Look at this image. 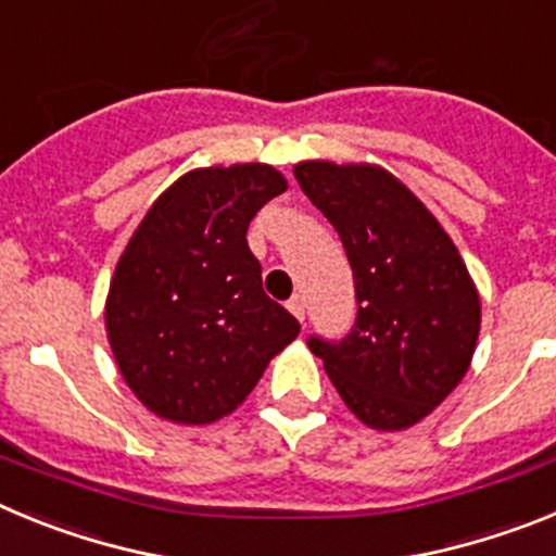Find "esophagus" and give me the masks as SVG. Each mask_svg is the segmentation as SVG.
Segmentation results:
<instances>
[{"label": "esophagus", "instance_id": "esophagus-1", "mask_svg": "<svg viewBox=\"0 0 556 556\" xmlns=\"http://www.w3.org/2000/svg\"><path fill=\"white\" fill-rule=\"evenodd\" d=\"M287 308L289 312L294 314V317H298V320H306V301H303V294H292V298H289L287 301Z\"/></svg>", "mask_w": 556, "mask_h": 556}]
</instances>
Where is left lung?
Segmentation results:
<instances>
[{
	"instance_id": "left-lung-1",
	"label": "left lung",
	"mask_w": 556,
	"mask_h": 556,
	"mask_svg": "<svg viewBox=\"0 0 556 556\" xmlns=\"http://www.w3.org/2000/svg\"><path fill=\"white\" fill-rule=\"evenodd\" d=\"M303 194L342 239L356 320L342 339H306L348 409L370 429L424 420L468 372L481 306L468 267L420 200L378 166L306 161Z\"/></svg>"
}]
</instances>
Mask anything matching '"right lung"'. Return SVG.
Returning <instances> with one entry per match:
<instances>
[{"label": "right lung", "instance_id": "obj_1", "mask_svg": "<svg viewBox=\"0 0 556 556\" xmlns=\"http://www.w3.org/2000/svg\"><path fill=\"white\" fill-rule=\"evenodd\" d=\"M287 191L267 164L194 169L161 194L116 264L108 339L127 387L172 424L203 426L250 395L301 323L267 298L248 225Z\"/></svg>", "mask_w": 556, "mask_h": 556}]
</instances>
